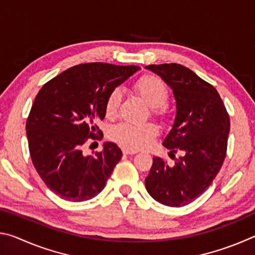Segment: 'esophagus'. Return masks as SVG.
Wrapping results in <instances>:
<instances>
[{"label":"esophagus","instance_id":"obj_1","mask_svg":"<svg viewBox=\"0 0 255 255\" xmlns=\"http://www.w3.org/2000/svg\"><path fill=\"white\" fill-rule=\"evenodd\" d=\"M123 152H124V154H126V155H133V154L137 153V150L129 149V148H124Z\"/></svg>","mask_w":255,"mask_h":255}]
</instances>
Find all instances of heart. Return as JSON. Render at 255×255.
Here are the masks:
<instances>
[{
  "instance_id": "heart-1",
  "label": "heart",
  "mask_w": 255,
  "mask_h": 255,
  "mask_svg": "<svg viewBox=\"0 0 255 255\" xmlns=\"http://www.w3.org/2000/svg\"><path fill=\"white\" fill-rule=\"evenodd\" d=\"M135 90L137 93L152 107L155 116L164 117L166 115L165 103L169 99V90L164 82L154 75H145L136 82ZM122 91L114 89L107 98L105 112L107 118H115L118 115ZM157 135V128L153 124L132 125L129 123H120L110 128L109 137L124 147L138 149L148 146L154 137Z\"/></svg>"
}]
</instances>
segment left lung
Wrapping results in <instances>:
<instances>
[{
	"mask_svg": "<svg viewBox=\"0 0 255 255\" xmlns=\"http://www.w3.org/2000/svg\"><path fill=\"white\" fill-rule=\"evenodd\" d=\"M145 68L173 91L176 115L163 146L171 153H182L173 164L153 157L145 187L159 204L182 207L202 195L221 170L226 156L230 116L217 90L188 67L172 63Z\"/></svg>",
	"mask_w": 255,
	"mask_h": 255,
	"instance_id": "obj_1",
	"label": "left lung"
}]
</instances>
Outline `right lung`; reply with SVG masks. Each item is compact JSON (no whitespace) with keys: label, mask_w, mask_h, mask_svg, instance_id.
Returning a JSON list of instances; mask_svg holds the SVG:
<instances>
[{"label":"right lung","mask_w":255,"mask_h":255,"mask_svg":"<svg viewBox=\"0 0 255 255\" xmlns=\"http://www.w3.org/2000/svg\"><path fill=\"white\" fill-rule=\"evenodd\" d=\"M138 70L133 65L81 64L38 92L25 125L30 156L41 180L63 199L90 200L105 189L122 149L107 141L101 152L86 156L83 147L103 137L97 124L106 116L108 96Z\"/></svg>","instance_id":"obj_1"}]
</instances>
